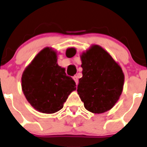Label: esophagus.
Returning a JSON list of instances; mask_svg holds the SVG:
<instances>
[{"label": "esophagus", "mask_w": 147, "mask_h": 147, "mask_svg": "<svg viewBox=\"0 0 147 147\" xmlns=\"http://www.w3.org/2000/svg\"><path fill=\"white\" fill-rule=\"evenodd\" d=\"M73 80H75V83H76V85H78V77H77V76H74L73 77Z\"/></svg>", "instance_id": "esophagus-1"}]
</instances>
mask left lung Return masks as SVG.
Returning <instances> with one entry per match:
<instances>
[{"label": "left lung", "instance_id": "obj_1", "mask_svg": "<svg viewBox=\"0 0 147 147\" xmlns=\"http://www.w3.org/2000/svg\"><path fill=\"white\" fill-rule=\"evenodd\" d=\"M75 48L67 49L72 57ZM82 77L79 79L78 93L85 109L92 113H102L118 102L124 84V74L118 62L106 50L93 45L80 55Z\"/></svg>", "mask_w": 147, "mask_h": 147}]
</instances>
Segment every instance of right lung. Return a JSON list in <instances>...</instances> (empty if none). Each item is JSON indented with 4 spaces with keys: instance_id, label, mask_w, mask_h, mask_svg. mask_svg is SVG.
<instances>
[{
    "instance_id": "right-lung-1",
    "label": "right lung",
    "mask_w": 147,
    "mask_h": 147,
    "mask_svg": "<svg viewBox=\"0 0 147 147\" xmlns=\"http://www.w3.org/2000/svg\"><path fill=\"white\" fill-rule=\"evenodd\" d=\"M76 84L57 64V52L45 47L25 68L21 77L23 92L30 105L43 113H55L63 108L64 102Z\"/></svg>"
}]
</instances>
